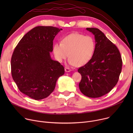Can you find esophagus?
<instances>
[{"mask_svg": "<svg viewBox=\"0 0 133 133\" xmlns=\"http://www.w3.org/2000/svg\"><path fill=\"white\" fill-rule=\"evenodd\" d=\"M65 70L66 72H70L71 70L69 68H68V67H66L65 69Z\"/></svg>", "mask_w": 133, "mask_h": 133, "instance_id": "34e87169", "label": "esophagus"}]
</instances>
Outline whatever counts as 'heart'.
Here are the masks:
<instances>
[{
    "instance_id": "heart-1",
    "label": "heart",
    "mask_w": 133,
    "mask_h": 133,
    "mask_svg": "<svg viewBox=\"0 0 133 133\" xmlns=\"http://www.w3.org/2000/svg\"><path fill=\"white\" fill-rule=\"evenodd\" d=\"M96 43L91 36L75 32L64 37L61 43H56L52 50L56 59L62 63L68 56L70 65L82 66L92 57Z\"/></svg>"
}]
</instances>
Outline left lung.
I'll use <instances>...</instances> for the list:
<instances>
[{
    "label": "left lung",
    "instance_id": "obj_1",
    "mask_svg": "<svg viewBox=\"0 0 133 133\" xmlns=\"http://www.w3.org/2000/svg\"><path fill=\"white\" fill-rule=\"evenodd\" d=\"M95 36L96 48L92 57L78 71L82 75L81 91L90 98L100 97L117 84L122 71V60L117 47L99 29L87 28Z\"/></svg>",
    "mask_w": 133,
    "mask_h": 133
}]
</instances>
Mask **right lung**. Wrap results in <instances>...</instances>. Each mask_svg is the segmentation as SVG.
I'll list each match as a JSON object with an SVG mask.
<instances>
[{
    "mask_svg": "<svg viewBox=\"0 0 133 133\" xmlns=\"http://www.w3.org/2000/svg\"><path fill=\"white\" fill-rule=\"evenodd\" d=\"M62 28L37 26L18 43L11 59L12 78L19 90L35 100L47 97L58 78L65 73L63 65L51 59L53 40Z\"/></svg>",
    "mask_w": 133,
    "mask_h": 133,
    "instance_id": "add662e5",
    "label": "right lung"
}]
</instances>
